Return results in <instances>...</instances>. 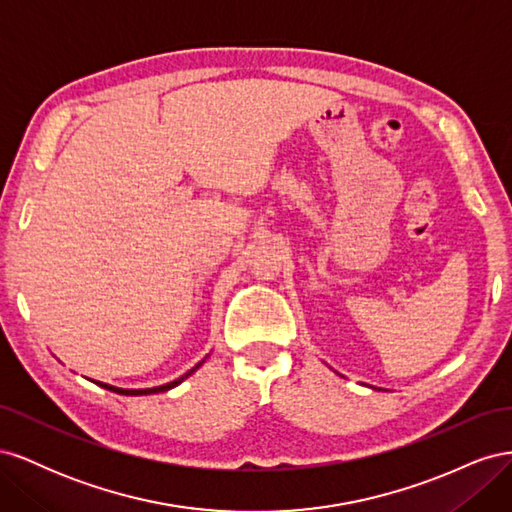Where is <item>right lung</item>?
Listing matches in <instances>:
<instances>
[{"label":"right lung","mask_w":512,"mask_h":512,"mask_svg":"<svg viewBox=\"0 0 512 512\" xmlns=\"http://www.w3.org/2000/svg\"><path fill=\"white\" fill-rule=\"evenodd\" d=\"M198 369V365L194 367V369H190L188 374L185 376H181L179 380H175V382H168V384H162V386H153V389H117V386H111V384H104V382H96L98 386H102V389H106V391H113V393H119V395H151V393H164V391H168V389H173V386H177L179 382H183L185 378H188L192 371H196Z\"/></svg>","instance_id":"1"}]
</instances>
